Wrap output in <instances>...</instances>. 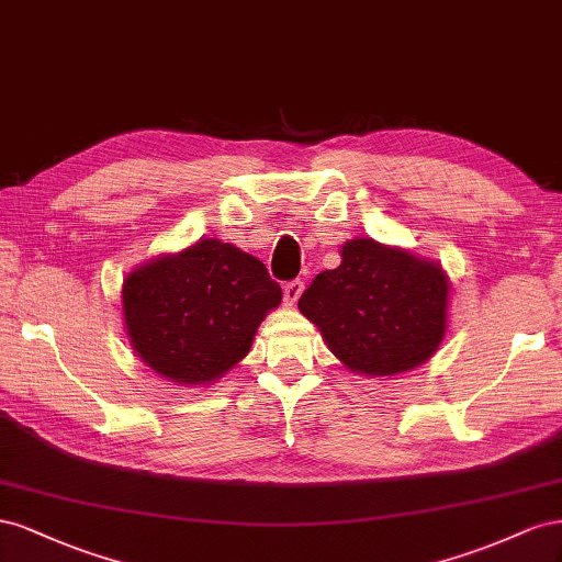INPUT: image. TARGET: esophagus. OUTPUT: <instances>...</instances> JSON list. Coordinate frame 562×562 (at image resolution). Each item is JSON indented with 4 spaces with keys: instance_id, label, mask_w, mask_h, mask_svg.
I'll return each mask as SVG.
<instances>
[{
    "instance_id": "1",
    "label": "esophagus",
    "mask_w": 562,
    "mask_h": 562,
    "mask_svg": "<svg viewBox=\"0 0 562 562\" xmlns=\"http://www.w3.org/2000/svg\"><path fill=\"white\" fill-rule=\"evenodd\" d=\"M301 292H303V282H301V280L286 282V284H284V301H286V306H294V303H296L299 296H301Z\"/></svg>"
}]
</instances>
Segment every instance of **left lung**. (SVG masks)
<instances>
[{
	"instance_id": "left-lung-1",
	"label": "left lung",
	"mask_w": 562,
	"mask_h": 562,
	"mask_svg": "<svg viewBox=\"0 0 562 562\" xmlns=\"http://www.w3.org/2000/svg\"><path fill=\"white\" fill-rule=\"evenodd\" d=\"M450 282L440 263L356 237L341 266L317 272L299 311L350 372L395 376L424 364L447 329Z\"/></svg>"
}]
</instances>
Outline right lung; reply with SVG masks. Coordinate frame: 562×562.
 Here are the masks:
<instances>
[{
	"instance_id": "obj_1",
	"label": "right lung",
	"mask_w": 562,
	"mask_h": 562,
	"mask_svg": "<svg viewBox=\"0 0 562 562\" xmlns=\"http://www.w3.org/2000/svg\"><path fill=\"white\" fill-rule=\"evenodd\" d=\"M282 290L256 256L206 237L138 266L122 284L138 358L183 386L221 379L243 360Z\"/></svg>"
}]
</instances>
